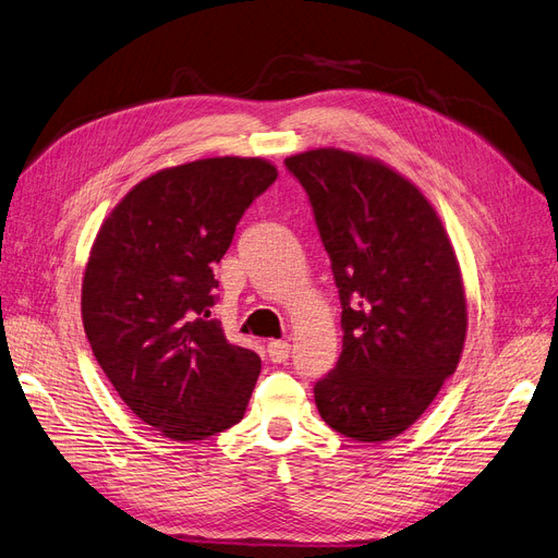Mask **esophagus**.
Here are the masks:
<instances>
[{"instance_id":"1","label":"esophagus","mask_w":558,"mask_h":558,"mask_svg":"<svg viewBox=\"0 0 558 558\" xmlns=\"http://www.w3.org/2000/svg\"><path fill=\"white\" fill-rule=\"evenodd\" d=\"M290 350H292V345L287 343V340H271L266 348L268 359H271L274 364H284L287 359H290Z\"/></svg>"}]
</instances>
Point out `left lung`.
<instances>
[{
	"instance_id": "1",
	"label": "left lung",
	"mask_w": 558,
	"mask_h": 558,
	"mask_svg": "<svg viewBox=\"0 0 558 558\" xmlns=\"http://www.w3.org/2000/svg\"><path fill=\"white\" fill-rule=\"evenodd\" d=\"M308 194L340 296L343 352L315 383L322 420L359 442L399 436L457 371L461 271L424 194L380 161L319 148L284 159Z\"/></svg>"
}]
</instances>
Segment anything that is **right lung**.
<instances>
[{"instance_id": "obj_1", "label": "right lung", "mask_w": 558, "mask_h": 558, "mask_svg": "<svg viewBox=\"0 0 558 558\" xmlns=\"http://www.w3.org/2000/svg\"><path fill=\"white\" fill-rule=\"evenodd\" d=\"M278 171L213 157L141 181L106 218L83 278V327L101 371L138 420L204 440L243 420L262 362L231 345L215 264Z\"/></svg>"}]
</instances>
